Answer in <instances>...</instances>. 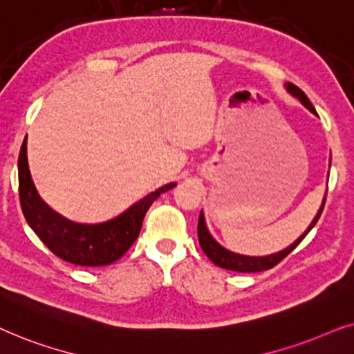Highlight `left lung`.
I'll use <instances>...</instances> for the list:
<instances>
[{
    "instance_id": "1",
    "label": "left lung",
    "mask_w": 354,
    "mask_h": 354,
    "mask_svg": "<svg viewBox=\"0 0 354 354\" xmlns=\"http://www.w3.org/2000/svg\"><path fill=\"white\" fill-rule=\"evenodd\" d=\"M286 88H288L290 93H293L296 98H299L301 103H303V105L308 108L309 111H313L314 115H317V113H315V108L313 106V103L309 102V98L306 97V93L301 91L299 87H296L295 84L288 82V84H286ZM325 197H327V194H325ZM325 197H324L322 207H320L319 214L315 215V218L313 220V223L309 225V228L306 230V233L301 234V238L296 239V241L291 244V246L283 249V251L272 254V256H266V257H248V256H241V254H234V252L226 251L225 248H221L220 244L210 236L209 230H207V226H205L204 215L201 214L199 223H197V238H199V244H201L202 251L205 252V256L209 257L210 261L215 263V266H218L221 268H226V270H234V272H262V270H268V268L275 267L277 263H280L281 261H283V259L288 256V254L293 251V249L298 246L301 241H303L306 234H308L310 230L314 228V225L317 223L319 216L324 210Z\"/></svg>"
}]
</instances>
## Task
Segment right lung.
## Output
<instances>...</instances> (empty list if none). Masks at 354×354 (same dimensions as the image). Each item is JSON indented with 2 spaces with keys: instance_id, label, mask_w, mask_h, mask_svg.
I'll return each mask as SVG.
<instances>
[{
  "instance_id": "right-lung-1",
  "label": "right lung",
  "mask_w": 354,
  "mask_h": 354,
  "mask_svg": "<svg viewBox=\"0 0 354 354\" xmlns=\"http://www.w3.org/2000/svg\"><path fill=\"white\" fill-rule=\"evenodd\" d=\"M19 199L27 223L55 256L82 267L113 263L124 256L138 239L145 212L162 192L176 185L169 183L136 202L115 218L97 225L66 220L50 209L37 192L27 163V139L19 152Z\"/></svg>"
}]
</instances>
